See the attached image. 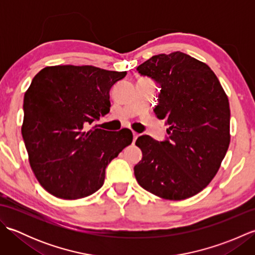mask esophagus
<instances>
[{
  "label": "esophagus",
  "instance_id": "1",
  "mask_svg": "<svg viewBox=\"0 0 255 255\" xmlns=\"http://www.w3.org/2000/svg\"><path fill=\"white\" fill-rule=\"evenodd\" d=\"M132 134H133V142H136V140H137V138L139 137V133H137V132H132Z\"/></svg>",
  "mask_w": 255,
  "mask_h": 255
}]
</instances>
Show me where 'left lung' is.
Instances as JSON below:
<instances>
[{"instance_id":"left-lung-1","label":"left lung","mask_w":255,"mask_h":255,"mask_svg":"<svg viewBox=\"0 0 255 255\" xmlns=\"http://www.w3.org/2000/svg\"><path fill=\"white\" fill-rule=\"evenodd\" d=\"M161 85L154 113L165 119V141L141 136L142 159L134 165L139 185L156 196H194L217 174L230 143L228 96L207 64L181 51L156 55L137 68Z\"/></svg>"}]
</instances>
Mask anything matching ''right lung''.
<instances>
[{"label":"right lung","mask_w":255,"mask_h":255,"mask_svg":"<svg viewBox=\"0 0 255 255\" xmlns=\"http://www.w3.org/2000/svg\"><path fill=\"white\" fill-rule=\"evenodd\" d=\"M126 71L92 66L46 67L24 96L21 125L31 170L48 193L62 199L90 196L105 169L132 142V132L89 129L110 112V90Z\"/></svg>","instance_id":"right-lung-1"}]
</instances>
